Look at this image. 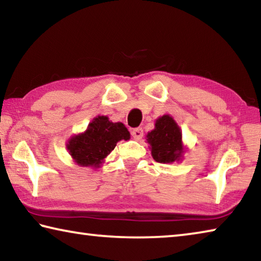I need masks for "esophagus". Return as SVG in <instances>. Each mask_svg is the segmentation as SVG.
I'll use <instances>...</instances> for the list:
<instances>
[{
    "instance_id": "obj_1",
    "label": "esophagus",
    "mask_w": 261,
    "mask_h": 261,
    "mask_svg": "<svg viewBox=\"0 0 261 261\" xmlns=\"http://www.w3.org/2000/svg\"><path fill=\"white\" fill-rule=\"evenodd\" d=\"M131 134L135 139H140L144 136V130L141 127H136V129L131 131Z\"/></svg>"
}]
</instances>
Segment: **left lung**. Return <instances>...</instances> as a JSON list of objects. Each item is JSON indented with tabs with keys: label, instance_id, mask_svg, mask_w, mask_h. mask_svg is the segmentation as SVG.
Here are the masks:
<instances>
[{
	"label": "left lung",
	"instance_id": "1",
	"mask_svg": "<svg viewBox=\"0 0 261 261\" xmlns=\"http://www.w3.org/2000/svg\"><path fill=\"white\" fill-rule=\"evenodd\" d=\"M147 141L152 146V156L160 163L179 160L183 152L182 134L176 122L168 115L159 118L155 129L148 132Z\"/></svg>",
	"mask_w": 261,
	"mask_h": 261
}]
</instances>
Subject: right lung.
Returning <instances> with one entry per match:
<instances>
[{"mask_svg":"<svg viewBox=\"0 0 261 261\" xmlns=\"http://www.w3.org/2000/svg\"><path fill=\"white\" fill-rule=\"evenodd\" d=\"M122 139H130L129 131L123 123H113L107 116H98L84 134L70 139L68 149L79 166L99 167Z\"/></svg>","mask_w":261,"mask_h":261,"instance_id":"obj_1","label":"right lung"}]
</instances>
